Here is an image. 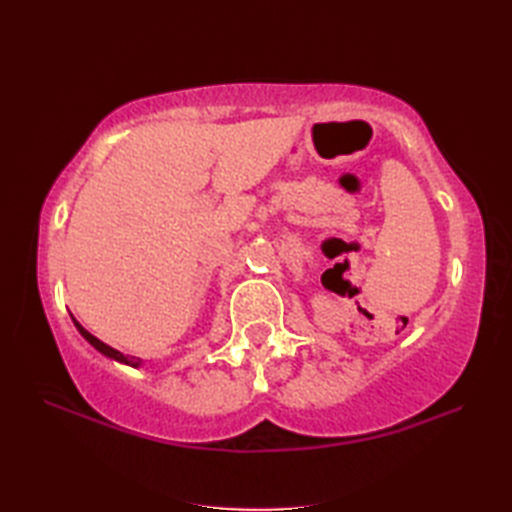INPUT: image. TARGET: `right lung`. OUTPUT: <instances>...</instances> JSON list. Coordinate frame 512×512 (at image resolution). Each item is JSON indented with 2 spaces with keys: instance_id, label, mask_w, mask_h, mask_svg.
Returning a JSON list of instances; mask_svg holds the SVG:
<instances>
[{
  "instance_id": "add662e5",
  "label": "right lung",
  "mask_w": 512,
  "mask_h": 512,
  "mask_svg": "<svg viewBox=\"0 0 512 512\" xmlns=\"http://www.w3.org/2000/svg\"><path fill=\"white\" fill-rule=\"evenodd\" d=\"M74 321V325H76V330L81 332V336L85 341H88L92 347H96V350H99L101 354H105V356H110V358H114V361H118V363H125V365H132V367H140L143 365V361H140V358H136V356H125V354H121L118 350H114V347H110V345H105L103 341H99L96 339L94 334H90L88 330L83 328V325L76 321V319H72Z\"/></svg>"
}]
</instances>
